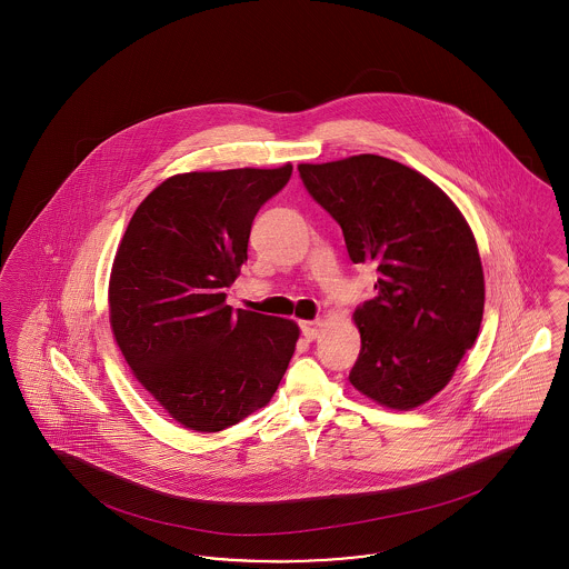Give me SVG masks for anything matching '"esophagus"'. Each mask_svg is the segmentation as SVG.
I'll return each instance as SVG.
<instances>
[{"label":"esophagus","instance_id":"obj_1","mask_svg":"<svg viewBox=\"0 0 569 569\" xmlns=\"http://www.w3.org/2000/svg\"><path fill=\"white\" fill-rule=\"evenodd\" d=\"M320 322L318 320H302L301 322V333L305 335V339L307 341H313L318 333H320Z\"/></svg>","mask_w":569,"mask_h":569}]
</instances>
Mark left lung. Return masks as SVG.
<instances>
[{
  "label": "left lung",
  "mask_w": 569,
  "mask_h": 569,
  "mask_svg": "<svg viewBox=\"0 0 569 569\" xmlns=\"http://www.w3.org/2000/svg\"><path fill=\"white\" fill-rule=\"evenodd\" d=\"M299 171L339 223L350 260L378 272L376 297L355 311L352 387L396 410L432 400L483 318V268L467 219L423 173L378 154Z\"/></svg>",
  "instance_id": "1"
}]
</instances>
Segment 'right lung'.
<instances>
[{
    "label": "right lung",
    "mask_w": 569,
    "mask_h": 569,
    "mask_svg": "<svg viewBox=\"0 0 569 569\" xmlns=\"http://www.w3.org/2000/svg\"><path fill=\"white\" fill-rule=\"evenodd\" d=\"M290 176V163L171 176L118 247L111 331L141 387L189 430L221 432L267 406L295 355L297 322L226 305L253 219Z\"/></svg>",
    "instance_id": "1"
}]
</instances>
